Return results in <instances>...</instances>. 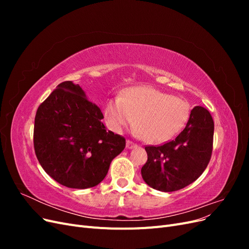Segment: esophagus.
<instances>
[{
    "instance_id": "esophagus-1",
    "label": "esophagus",
    "mask_w": 249,
    "mask_h": 249,
    "mask_svg": "<svg viewBox=\"0 0 249 249\" xmlns=\"http://www.w3.org/2000/svg\"><path fill=\"white\" fill-rule=\"evenodd\" d=\"M137 146V144L136 143H134L133 141H131V140H126V148H134V147H136Z\"/></svg>"
}]
</instances>
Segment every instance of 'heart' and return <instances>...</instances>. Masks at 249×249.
<instances>
[{"instance_id": "obj_1", "label": "heart", "mask_w": 249, "mask_h": 249, "mask_svg": "<svg viewBox=\"0 0 249 249\" xmlns=\"http://www.w3.org/2000/svg\"><path fill=\"white\" fill-rule=\"evenodd\" d=\"M105 117L115 133L132 125L135 118V133L148 143H162L185 126L190 117V106L183 99L152 87H133L122 99L107 102Z\"/></svg>"}]
</instances>
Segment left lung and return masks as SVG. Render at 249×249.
Listing matches in <instances>:
<instances>
[{
    "mask_svg": "<svg viewBox=\"0 0 249 249\" xmlns=\"http://www.w3.org/2000/svg\"><path fill=\"white\" fill-rule=\"evenodd\" d=\"M214 122L201 106L191 110L185 129L162 145H146L147 161L141 168L144 182L156 190L183 189L205 171L213 150Z\"/></svg>",
    "mask_w": 249,
    "mask_h": 249,
    "instance_id": "1",
    "label": "left lung"
}]
</instances>
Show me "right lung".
Segmentation results:
<instances>
[{
	"mask_svg": "<svg viewBox=\"0 0 249 249\" xmlns=\"http://www.w3.org/2000/svg\"><path fill=\"white\" fill-rule=\"evenodd\" d=\"M101 109L79 85L60 83L37 109L33 142L41 167L56 182L73 189L99 185L125 139L107 131Z\"/></svg>",
	"mask_w": 249,
	"mask_h": 249,
	"instance_id": "right-lung-1",
	"label": "right lung"
}]
</instances>
